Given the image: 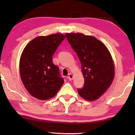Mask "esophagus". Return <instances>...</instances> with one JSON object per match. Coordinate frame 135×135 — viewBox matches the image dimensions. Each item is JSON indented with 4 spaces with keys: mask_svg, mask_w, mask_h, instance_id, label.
Wrapping results in <instances>:
<instances>
[{
    "mask_svg": "<svg viewBox=\"0 0 135 135\" xmlns=\"http://www.w3.org/2000/svg\"><path fill=\"white\" fill-rule=\"evenodd\" d=\"M73 78H74V75H73L72 74H69V76H68V79H69V80H72L73 79Z\"/></svg>",
    "mask_w": 135,
    "mask_h": 135,
    "instance_id": "34e87169",
    "label": "esophagus"
}]
</instances>
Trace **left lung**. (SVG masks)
I'll use <instances>...</instances> for the list:
<instances>
[{
  "instance_id": "8db88e82",
  "label": "left lung",
  "mask_w": 135,
  "mask_h": 135,
  "mask_svg": "<svg viewBox=\"0 0 135 135\" xmlns=\"http://www.w3.org/2000/svg\"><path fill=\"white\" fill-rule=\"evenodd\" d=\"M78 56L84 84L77 91L88 101L97 100L107 90L115 75L114 63L106 46L97 38L81 33L65 34Z\"/></svg>"
}]
</instances>
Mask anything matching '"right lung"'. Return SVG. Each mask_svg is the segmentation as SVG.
<instances>
[{
	"label": "right lung",
	"instance_id": "right-lung-1",
	"mask_svg": "<svg viewBox=\"0 0 135 135\" xmlns=\"http://www.w3.org/2000/svg\"><path fill=\"white\" fill-rule=\"evenodd\" d=\"M65 38L61 33L38 36L23 49L20 60V74L23 85L32 97L49 100L55 97L64 83L52 58Z\"/></svg>",
	"mask_w": 135,
	"mask_h": 135
}]
</instances>
